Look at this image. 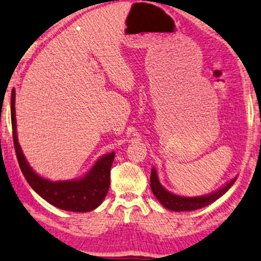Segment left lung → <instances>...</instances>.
Here are the masks:
<instances>
[{"label": "left lung", "instance_id": "1", "mask_svg": "<svg viewBox=\"0 0 261 261\" xmlns=\"http://www.w3.org/2000/svg\"><path fill=\"white\" fill-rule=\"evenodd\" d=\"M237 177H234L232 181H229L227 185L220 190L214 192V193L205 196H198V198H185V196H179L171 193V192L166 191L164 187L161 186L158 180L156 171L152 168V173H150V188H152L154 195L156 199L164 205L167 210L174 211V212H184V211H194L201 207H205L210 203H212L215 200L220 198L222 194H225L232 185L236 182Z\"/></svg>", "mask_w": 261, "mask_h": 261}]
</instances>
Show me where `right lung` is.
Returning a JSON list of instances; mask_svg holds the SVG:
<instances>
[{"label": "right lung", "instance_id": "add662e5", "mask_svg": "<svg viewBox=\"0 0 261 261\" xmlns=\"http://www.w3.org/2000/svg\"><path fill=\"white\" fill-rule=\"evenodd\" d=\"M11 127L15 153L23 175L30 187L37 194L58 208L70 212H89L95 210L103 201L111 185V167L115 154L105 155L96 162L86 176L76 181H58L53 182L33 172L22 154L16 135L15 118V89L11 92Z\"/></svg>", "mask_w": 261, "mask_h": 261}]
</instances>
